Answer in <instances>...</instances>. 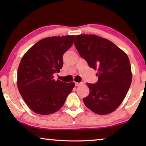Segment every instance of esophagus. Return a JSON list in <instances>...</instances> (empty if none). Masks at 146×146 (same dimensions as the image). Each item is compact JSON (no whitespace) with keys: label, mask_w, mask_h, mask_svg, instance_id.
<instances>
[{"label":"esophagus","mask_w":146,"mask_h":146,"mask_svg":"<svg viewBox=\"0 0 146 146\" xmlns=\"http://www.w3.org/2000/svg\"><path fill=\"white\" fill-rule=\"evenodd\" d=\"M82 83H81V82H75V86H80V85H82Z\"/></svg>","instance_id":"34e87169"}]
</instances>
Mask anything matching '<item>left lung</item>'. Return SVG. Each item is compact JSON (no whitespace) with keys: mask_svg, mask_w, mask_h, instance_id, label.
I'll return each instance as SVG.
<instances>
[{"mask_svg":"<svg viewBox=\"0 0 146 146\" xmlns=\"http://www.w3.org/2000/svg\"><path fill=\"white\" fill-rule=\"evenodd\" d=\"M74 43L90 67L98 72L97 83L87 84L90 94L84 103L97 114L111 113L130 87L132 74L128 56L112 42L94 35L76 36Z\"/></svg>","mask_w":146,"mask_h":146,"instance_id":"obj_1","label":"left lung"}]
</instances>
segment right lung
<instances>
[{
	"instance_id": "add662e5",
	"label": "right lung",
	"mask_w": 146,
	"mask_h": 146,
	"mask_svg": "<svg viewBox=\"0 0 146 146\" xmlns=\"http://www.w3.org/2000/svg\"><path fill=\"white\" fill-rule=\"evenodd\" d=\"M74 36L47 37L33 45L22 58L17 86L28 106L35 113L48 115L62 107L74 83L54 79L63 66V54L73 44Z\"/></svg>"
}]
</instances>
